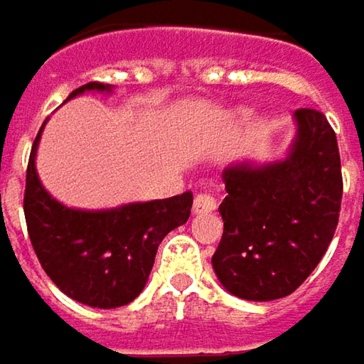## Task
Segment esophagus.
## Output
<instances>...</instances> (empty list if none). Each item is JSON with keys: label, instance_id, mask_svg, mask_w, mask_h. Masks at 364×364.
Returning <instances> with one entry per match:
<instances>
[{"label": "esophagus", "instance_id": "esophagus-1", "mask_svg": "<svg viewBox=\"0 0 364 364\" xmlns=\"http://www.w3.org/2000/svg\"><path fill=\"white\" fill-rule=\"evenodd\" d=\"M217 208V200L210 193H198L193 198V213L196 215H204V213H213Z\"/></svg>", "mask_w": 364, "mask_h": 364}]
</instances>
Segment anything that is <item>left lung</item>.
<instances>
[{"label": "left lung", "instance_id": "8db88e82", "mask_svg": "<svg viewBox=\"0 0 364 364\" xmlns=\"http://www.w3.org/2000/svg\"><path fill=\"white\" fill-rule=\"evenodd\" d=\"M295 136L280 160L251 158L223 171V236L213 269L247 301L291 295L333 240L341 206V164L333 128L316 109H297Z\"/></svg>", "mask_w": 364, "mask_h": 364}]
</instances>
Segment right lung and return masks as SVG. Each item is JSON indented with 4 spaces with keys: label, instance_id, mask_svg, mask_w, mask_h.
<instances>
[{
    "label": "right lung",
    "instance_id": "1",
    "mask_svg": "<svg viewBox=\"0 0 364 364\" xmlns=\"http://www.w3.org/2000/svg\"><path fill=\"white\" fill-rule=\"evenodd\" d=\"M84 92L111 95L113 86L90 82L75 88L67 101ZM46 122L31 147L25 189V219L37 259L67 297L101 310L126 306L145 289L164 236L189 219L193 196L185 191L101 210L65 206L37 175V147Z\"/></svg>",
    "mask_w": 364,
    "mask_h": 364
}]
</instances>
